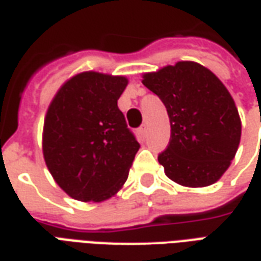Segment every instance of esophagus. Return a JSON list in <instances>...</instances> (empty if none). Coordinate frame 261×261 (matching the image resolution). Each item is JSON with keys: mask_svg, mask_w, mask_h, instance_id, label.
Segmentation results:
<instances>
[{"mask_svg": "<svg viewBox=\"0 0 261 261\" xmlns=\"http://www.w3.org/2000/svg\"><path fill=\"white\" fill-rule=\"evenodd\" d=\"M138 133L142 136V138H144V136L147 135V129H146V126L143 125V126H140V128L138 129Z\"/></svg>", "mask_w": 261, "mask_h": 261, "instance_id": "esophagus-1", "label": "esophagus"}]
</instances>
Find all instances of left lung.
Wrapping results in <instances>:
<instances>
[{
	"label": "left lung",
	"mask_w": 261,
	"mask_h": 261,
	"mask_svg": "<svg viewBox=\"0 0 261 261\" xmlns=\"http://www.w3.org/2000/svg\"><path fill=\"white\" fill-rule=\"evenodd\" d=\"M142 82L164 102L170 117V144L159 154L165 175L182 186L213 185L231 165L242 132L227 87L192 61L144 73Z\"/></svg>",
	"instance_id": "left-lung-1"
}]
</instances>
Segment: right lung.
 Returning a JSON list of instances; mask_svg holds the SVG:
<instances>
[{
  "mask_svg": "<svg viewBox=\"0 0 261 261\" xmlns=\"http://www.w3.org/2000/svg\"><path fill=\"white\" fill-rule=\"evenodd\" d=\"M126 85L125 76L82 72L61 86L48 107L45 164L76 200H107L128 179L140 144L118 108Z\"/></svg>",
  "mask_w": 261,
  "mask_h": 261,
  "instance_id": "1",
  "label": "right lung"
}]
</instances>
